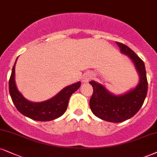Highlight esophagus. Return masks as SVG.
Masks as SVG:
<instances>
[{"label":"esophagus","mask_w":157,"mask_h":157,"mask_svg":"<svg viewBox=\"0 0 157 157\" xmlns=\"http://www.w3.org/2000/svg\"><path fill=\"white\" fill-rule=\"evenodd\" d=\"M90 78H91V75L90 74H85L84 76H83L82 81L84 82H88Z\"/></svg>","instance_id":"34e87169"}]
</instances>
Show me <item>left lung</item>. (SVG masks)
Segmentation results:
<instances>
[{"instance_id": "obj_1", "label": "left lung", "mask_w": 157, "mask_h": 157, "mask_svg": "<svg viewBox=\"0 0 157 157\" xmlns=\"http://www.w3.org/2000/svg\"><path fill=\"white\" fill-rule=\"evenodd\" d=\"M121 52L128 55L135 63L140 76L139 84L134 90L123 95L110 93L101 84L90 82L93 93L90 100L92 113L104 121L119 123L130 119L138 113L144 104L148 91V81L144 61L125 44L117 42Z\"/></svg>"}]
</instances>
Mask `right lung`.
<instances>
[{
	"mask_svg": "<svg viewBox=\"0 0 157 157\" xmlns=\"http://www.w3.org/2000/svg\"><path fill=\"white\" fill-rule=\"evenodd\" d=\"M17 62V60H16ZM15 62L9 78V93L17 109L30 119L40 121H48L61 117L66 111L71 94L81 86V83L67 86L53 98L41 102H32L27 100L17 90L14 81Z\"/></svg>",
	"mask_w": 157,
	"mask_h": 157,
	"instance_id": "right-lung-1",
	"label": "right lung"
}]
</instances>
